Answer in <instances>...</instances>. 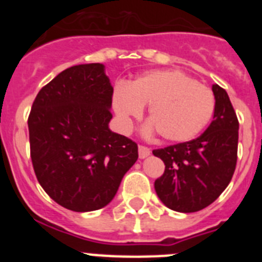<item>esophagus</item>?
Instances as JSON below:
<instances>
[{
    "instance_id": "obj_1",
    "label": "esophagus",
    "mask_w": 262,
    "mask_h": 262,
    "mask_svg": "<svg viewBox=\"0 0 262 262\" xmlns=\"http://www.w3.org/2000/svg\"><path fill=\"white\" fill-rule=\"evenodd\" d=\"M151 155V149L148 147H144V145H139V157L140 159H145Z\"/></svg>"
}]
</instances>
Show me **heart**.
I'll return each mask as SVG.
<instances>
[{"label": "heart", "instance_id": "1", "mask_svg": "<svg viewBox=\"0 0 262 262\" xmlns=\"http://www.w3.org/2000/svg\"><path fill=\"white\" fill-rule=\"evenodd\" d=\"M145 105H149L151 119L145 133L156 128L166 142L182 143L195 138L209 124L215 97L211 89L180 71L149 72L115 89L114 110L123 129L129 128L131 120L142 114Z\"/></svg>", "mask_w": 262, "mask_h": 262}]
</instances>
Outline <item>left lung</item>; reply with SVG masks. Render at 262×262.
<instances>
[{"instance_id": "8db88e82", "label": "left lung", "mask_w": 262, "mask_h": 262, "mask_svg": "<svg viewBox=\"0 0 262 262\" xmlns=\"http://www.w3.org/2000/svg\"><path fill=\"white\" fill-rule=\"evenodd\" d=\"M214 118L200 138L155 149L165 164L155 181L160 201L178 212H195L211 205L224 191L236 168L239 120L230 97L212 85Z\"/></svg>"}]
</instances>
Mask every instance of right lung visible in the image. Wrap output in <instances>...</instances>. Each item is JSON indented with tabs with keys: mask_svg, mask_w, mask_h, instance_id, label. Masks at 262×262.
I'll use <instances>...</instances> for the list:
<instances>
[{
	"mask_svg": "<svg viewBox=\"0 0 262 262\" xmlns=\"http://www.w3.org/2000/svg\"><path fill=\"white\" fill-rule=\"evenodd\" d=\"M111 99L105 66L93 62L62 71L32 103L27 123L36 178L72 211L108 205L138 160V144L108 128Z\"/></svg>",
	"mask_w": 262,
	"mask_h": 262,
	"instance_id": "1",
	"label": "right lung"
}]
</instances>
